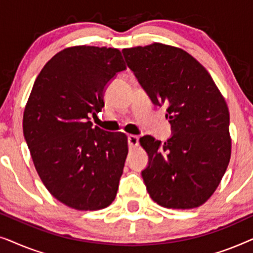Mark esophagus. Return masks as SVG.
<instances>
[{"label": "esophagus", "instance_id": "34e87169", "mask_svg": "<svg viewBox=\"0 0 253 253\" xmlns=\"http://www.w3.org/2000/svg\"><path fill=\"white\" fill-rule=\"evenodd\" d=\"M127 143H129L130 148L136 147L138 146V143H139V138L134 136V134H129V136H127Z\"/></svg>", "mask_w": 253, "mask_h": 253}]
</instances>
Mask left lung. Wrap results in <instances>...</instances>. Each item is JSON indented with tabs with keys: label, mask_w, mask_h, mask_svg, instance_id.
Segmentation results:
<instances>
[{
	"label": "left lung",
	"mask_w": 253,
	"mask_h": 253,
	"mask_svg": "<svg viewBox=\"0 0 253 253\" xmlns=\"http://www.w3.org/2000/svg\"><path fill=\"white\" fill-rule=\"evenodd\" d=\"M127 67L157 106L167 107L172 136L141 137L147 192L166 209L190 210L210 199L231 154L229 110L209 71L185 50L154 42L124 48Z\"/></svg>",
	"instance_id": "8db88e82"
}]
</instances>
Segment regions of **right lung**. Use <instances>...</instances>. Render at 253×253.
<instances>
[{
	"label": "right lung",
	"mask_w": 253,
	"mask_h": 253,
	"mask_svg": "<svg viewBox=\"0 0 253 253\" xmlns=\"http://www.w3.org/2000/svg\"><path fill=\"white\" fill-rule=\"evenodd\" d=\"M116 48L75 46L58 51L34 82L23 116L24 137L43 185L58 202L98 211L115 199L127 138L92 126L106 85L126 70Z\"/></svg>",
	"instance_id": "1"
}]
</instances>
